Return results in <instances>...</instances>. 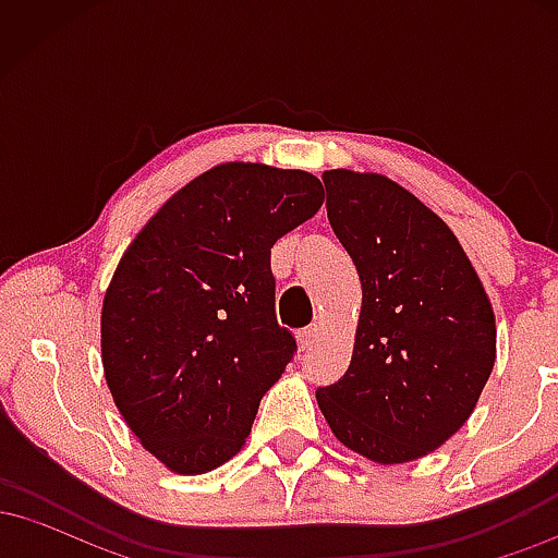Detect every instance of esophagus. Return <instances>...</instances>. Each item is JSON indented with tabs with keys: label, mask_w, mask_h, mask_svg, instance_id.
Returning <instances> with one entry per match:
<instances>
[{
	"label": "esophagus",
	"mask_w": 558,
	"mask_h": 558,
	"mask_svg": "<svg viewBox=\"0 0 558 558\" xmlns=\"http://www.w3.org/2000/svg\"><path fill=\"white\" fill-rule=\"evenodd\" d=\"M317 325L315 328H304V330H299V336H296V341H299V349L301 351H306V349H312V343L317 341Z\"/></svg>",
	"instance_id": "esophagus-1"
}]
</instances>
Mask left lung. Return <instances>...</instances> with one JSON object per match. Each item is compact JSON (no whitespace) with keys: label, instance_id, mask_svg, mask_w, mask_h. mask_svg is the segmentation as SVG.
Returning <instances> with one entry per match:
<instances>
[{"label":"left lung","instance_id":"left-lung-1","mask_svg":"<svg viewBox=\"0 0 558 558\" xmlns=\"http://www.w3.org/2000/svg\"><path fill=\"white\" fill-rule=\"evenodd\" d=\"M323 181L362 312L349 369L317 390L319 412L369 462H414L475 412L496 364L493 304L453 230L412 191L343 168Z\"/></svg>","mask_w":558,"mask_h":558}]
</instances>
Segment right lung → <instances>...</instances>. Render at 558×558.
Returning <instances> with one entry per match:
<instances>
[{"mask_svg": "<svg viewBox=\"0 0 558 558\" xmlns=\"http://www.w3.org/2000/svg\"><path fill=\"white\" fill-rule=\"evenodd\" d=\"M312 172L222 162L172 194L120 257L101 364L141 446L175 475L233 459L296 341L275 319L270 248L323 207Z\"/></svg>", "mask_w": 558, "mask_h": 558, "instance_id": "obj_1", "label": "right lung"}]
</instances>
